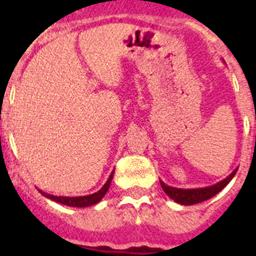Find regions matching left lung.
<instances>
[{"instance_id":"1","label":"left lung","mask_w":256,"mask_h":256,"mask_svg":"<svg viewBox=\"0 0 256 256\" xmlns=\"http://www.w3.org/2000/svg\"><path fill=\"white\" fill-rule=\"evenodd\" d=\"M238 171V168H235L228 176L222 179L220 182L215 183L212 186L207 187H199V188H178V187L168 186L166 183L160 180V186L164 188V191L170 196L172 200H175L179 204H184V206H191V204H196V203L204 202L207 199L212 198L214 195H216L220 190H223L224 187L231 182V179L234 178L235 172Z\"/></svg>"}]
</instances>
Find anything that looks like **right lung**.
Segmentation results:
<instances>
[{"label":"right lung","instance_id":"add662e5","mask_svg":"<svg viewBox=\"0 0 256 256\" xmlns=\"http://www.w3.org/2000/svg\"><path fill=\"white\" fill-rule=\"evenodd\" d=\"M112 175H114V171H112V174L108 176V179L106 180L102 188L100 191H96L94 194L90 195H85V196H57V195H50L44 192L42 190H40L44 196H46L48 199H52L54 202L61 203V204H66V206L70 207H88L92 206V204H96V203L100 202V199L104 198V194L108 192V187H110V183H112Z\"/></svg>","mask_w":256,"mask_h":256}]
</instances>
